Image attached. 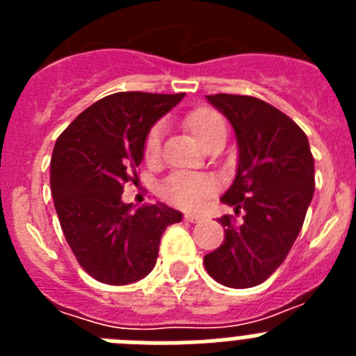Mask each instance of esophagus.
Wrapping results in <instances>:
<instances>
[{
	"mask_svg": "<svg viewBox=\"0 0 356 356\" xmlns=\"http://www.w3.org/2000/svg\"><path fill=\"white\" fill-rule=\"evenodd\" d=\"M184 217H185V221H188V222H197L203 219V216H200V213H191V212L185 213Z\"/></svg>",
	"mask_w": 356,
	"mask_h": 356,
	"instance_id": "34e87169",
	"label": "esophagus"
}]
</instances>
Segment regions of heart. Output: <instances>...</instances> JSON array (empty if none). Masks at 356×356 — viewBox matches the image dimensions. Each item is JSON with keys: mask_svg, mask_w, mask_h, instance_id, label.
Instances as JSON below:
<instances>
[{"mask_svg": "<svg viewBox=\"0 0 356 356\" xmlns=\"http://www.w3.org/2000/svg\"><path fill=\"white\" fill-rule=\"evenodd\" d=\"M184 124L203 147H209V144H212L217 137L226 134L221 115L205 106L188 112L184 119ZM160 139H162L160 127L151 128L149 134L146 135L143 149L144 160L147 163L159 162ZM216 180L210 176L194 175V172H176L163 181L160 187V194L163 196V200H168L172 205L194 210L205 205L207 200L216 193Z\"/></svg>", "mask_w": 356, "mask_h": 356, "instance_id": "heart-1", "label": "heart"}]
</instances>
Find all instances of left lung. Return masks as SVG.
<instances>
[{"instance_id": "left-lung-1", "label": "left lung", "mask_w": 356, "mask_h": 356, "mask_svg": "<svg viewBox=\"0 0 356 356\" xmlns=\"http://www.w3.org/2000/svg\"><path fill=\"white\" fill-rule=\"evenodd\" d=\"M207 99L235 130L237 175L221 201L242 210L244 221L237 226L232 216L219 219L225 241L203 264L221 285L254 287L282 266L300 235L316 187L312 151L305 131L259 97L213 94Z\"/></svg>"}]
</instances>
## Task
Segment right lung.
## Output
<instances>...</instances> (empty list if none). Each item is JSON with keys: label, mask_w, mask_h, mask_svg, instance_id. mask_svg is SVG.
Listing matches in <instances>:
<instances>
[{"label": "right lung", "mask_w": 356, "mask_h": 356, "mask_svg": "<svg viewBox=\"0 0 356 356\" xmlns=\"http://www.w3.org/2000/svg\"><path fill=\"white\" fill-rule=\"evenodd\" d=\"M185 94L115 92L83 110L56 139L51 194L69 248L94 280L127 285L155 267L160 238L181 212L163 203H122L137 180L151 127ZM134 169V176L129 169Z\"/></svg>", "instance_id": "add662e5"}]
</instances>
